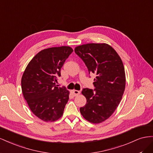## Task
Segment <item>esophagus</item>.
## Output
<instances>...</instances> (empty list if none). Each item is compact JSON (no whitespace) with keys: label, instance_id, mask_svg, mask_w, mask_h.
<instances>
[{"label":"esophagus","instance_id":"esophagus-1","mask_svg":"<svg viewBox=\"0 0 153 153\" xmlns=\"http://www.w3.org/2000/svg\"><path fill=\"white\" fill-rule=\"evenodd\" d=\"M72 93L74 95V96H77L80 94V91H78V90H74L72 91Z\"/></svg>","mask_w":153,"mask_h":153}]
</instances>
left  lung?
Here are the masks:
<instances>
[{
    "mask_svg": "<svg viewBox=\"0 0 153 153\" xmlns=\"http://www.w3.org/2000/svg\"><path fill=\"white\" fill-rule=\"evenodd\" d=\"M91 74L96 77L95 89L83 88L86 104L80 108L86 120L101 123L108 119L119 105L125 90L126 76L123 62L113 48L106 43H88L75 49Z\"/></svg>",
    "mask_w": 153,
    "mask_h": 153,
    "instance_id": "1",
    "label": "left lung"
}]
</instances>
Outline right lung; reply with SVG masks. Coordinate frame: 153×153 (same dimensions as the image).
<instances>
[{
    "label": "right lung",
    "mask_w": 153,
    "mask_h": 153,
    "mask_svg": "<svg viewBox=\"0 0 153 153\" xmlns=\"http://www.w3.org/2000/svg\"><path fill=\"white\" fill-rule=\"evenodd\" d=\"M73 52L71 47H51L39 52L29 62L21 80L22 90L30 110L39 119L53 122L63 115L69 99L65 86L56 85L61 68Z\"/></svg>",
    "instance_id": "right-lung-1"
}]
</instances>
